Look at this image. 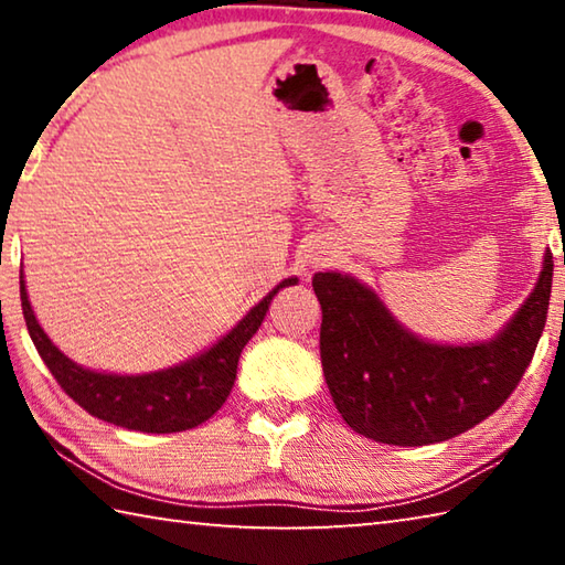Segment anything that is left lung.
Returning <instances> with one entry per match:
<instances>
[{"label":"left lung","instance_id":"8db88e82","mask_svg":"<svg viewBox=\"0 0 565 565\" xmlns=\"http://www.w3.org/2000/svg\"><path fill=\"white\" fill-rule=\"evenodd\" d=\"M565 264V259H563ZM553 254L513 321L489 343L438 347L391 319L374 294L337 271L313 276L321 366L343 420L379 444L426 446L468 431L519 386L546 327Z\"/></svg>","mask_w":565,"mask_h":565}]
</instances>
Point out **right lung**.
<instances>
[{
    "label": "right lung",
    "mask_w": 565,
    "mask_h": 565,
    "mask_svg": "<svg viewBox=\"0 0 565 565\" xmlns=\"http://www.w3.org/2000/svg\"><path fill=\"white\" fill-rule=\"evenodd\" d=\"M289 284H296V279H284L274 291L266 294L264 301L256 303L216 347L202 356L174 369L141 376L97 374V371L76 366L36 323L30 299H26L24 276H19V296H22V313L34 347L66 396L74 398L87 414L109 420L114 426L129 428V431L174 434L204 424L224 406L226 396L232 394L238 356L248 339L262 327L274 296Z\"/></svg>",
    "instance_id": "obj_1"
}]
</instances>
